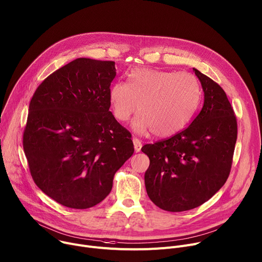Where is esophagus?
<instances>
[{"instance_id": "obj_1", "label": "esophagus", "mask_w": 262, "mask_h": 262, "mask_svg": "<svg viewBox=\"0 0 262 262\" xmlns=\"http://www.w3.org/2000/svg\"><path fill=\"white\" fill-rule=\"evenodd\" d=\"M133 143H134V150H135V152L136 153H138V152H140V150H141V141L138 139V138H136V137H134L133 138Z\"/></svg>"}]
</instances>
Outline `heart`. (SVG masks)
Wrapping results in <instances>:
<instances>
[{
  "instance_id": "obj_1",
  "label": "heart",
  "mask_w": 262,
  "mask_h": 262,
  "mask_svg": "<svg viewBox=\"0 0 262 262\" xmlns=\"http://www.w3.org/2000/svg\"><path fill=\"white\" fill-rule=\"evenodd\" d=\"M201 100L198 79L188 73L137 68L128 83L118 81L109 91L113 116L127 123L138 111L133 128L139 133L168 137L181 131L192 119Z\"/></svg>"
}]
</instances>
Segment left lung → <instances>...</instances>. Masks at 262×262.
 Segmentation results:
<instances>
[{
	"instance_id": "1",
	"label": "left lung",
	"mask_w": 262,
	"mask_h": 262,
	"mask_svg": "<svg viewBox=\"0 0 262 262\" xmlns=\"http://www.w3.org/2000/svg\"><path fill=\"white\" fill-rule=\"evenodd\" d=\"M204 104L191 124L173 136L144 144L150 159L144 173L149 198L159 208L180 212L208 201L227 181L237 138V122L226 93L193 69Z\"/></svg>"
}]
</instances>
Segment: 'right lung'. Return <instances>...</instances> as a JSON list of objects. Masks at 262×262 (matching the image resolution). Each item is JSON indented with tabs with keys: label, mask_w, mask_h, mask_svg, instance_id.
Wrapping results in <instances>:
<instances>
[{
	"label": "right lung",
	"mask_w": 262,
	"mask_h": 262,
	"mask_svg": "<svg viewBox=\"0 0 262 262\" xmlns=\"http://www.w3.org/2000/svg\"><path fill=\"white\" fill-rule=\"evenodd\" d=\"M115 75L113 61L78 58L47 77L29 105L23 135L29 169L66 207L99 204L134 153L131 133L109 111Z\"/></svg>",
	"instance_id": "add662e5"
}]
</instances>
